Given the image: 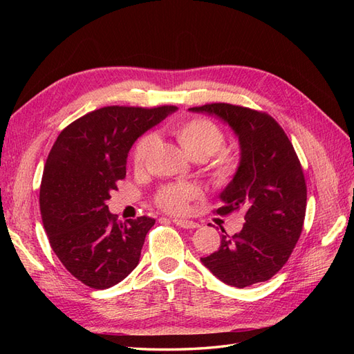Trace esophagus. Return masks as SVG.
<instances>
[{
    "mask_svg": "<svg viewBox=\"0 0 354 354\" xmlns=\"http://www.w3.org/2000/svg\"><path fill=\"white\" fill-rule=\"evenodd\" d=\"M173 223L181 229H196V227H199L198 223L190 221V220H185V218H173Z\"/></svg>",
    "mask_w": 354,
    "mask_h": 354,
    "instance_id": "34e87169",
    "label": "esophagus"
}]
</instances>
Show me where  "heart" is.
Listing matches in <instances>:
<instances>
[{"label": "heart", "mask_w": 354, "mask_h": 354, "mask_svg": "<svg viewBox=\"0 0 354 354\" xmlns=\"http://www.w3.org/2000/svg\"><path fill=\"white\" fill-rule=\"evenodd\" d=\"M180 146L192 159L205 160L223 147L224 134L217 124L207 118H190L171 127ZM155 142L152 134L143 136L137 142L133 152V164L136 169H140L145 164L147 152ZM238 169V159L234 155L226 152L214 160L211 165V177L214 183L227 185ZM196 196V189L189 185H168L160 189L156 195V205L164 211L180 214L187 207V202Z\"/></svg>", "instance_id": "1"}]
</instances>
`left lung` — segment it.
<instances>
[{
  "label": "left lung",
  "instance_id": "8db88e82",
  "mask_svg": "<svg viewBox=\"0 0 354 354\" xmlns=\"http://www.w3.org/2000/svg\"><path fill=\"white\" fill-rule=\"evenodd\" d=\"M190 112L227 124L238 137L241 159L220 194V216L245 209V224L201 261L224 283L245 288L269 281L288 261L303 230L307 187L288 136L270 115L229 103L203 104Z\"/></svg>",
  "mask_w": 354,
  "mask_h": 354
}]
</instances>
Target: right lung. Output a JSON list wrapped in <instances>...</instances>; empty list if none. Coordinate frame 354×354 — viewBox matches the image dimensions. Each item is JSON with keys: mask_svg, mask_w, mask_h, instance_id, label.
Masks as SVG:
<instances>
[{"mask_svg": "<svg viewBox=\"0 0 354 354\" xmlns=\"http://www.w3.org/2000/svg\"><path fill=\"white\" fill-rule=\"evenodd\" d=\"M176 111L108 106L73 121L53 145L41 181V217L53 251L84 285L111 288L138 264L155 220L122 223L106 201L125 177L134 142Z\"/></svg>", "mask_w": 354, "mask_h": 354, "instance_id": "1", "label": "right lung"}]
</instances>
